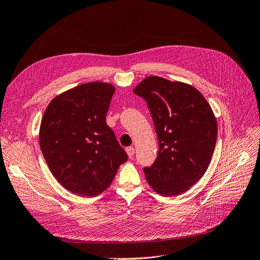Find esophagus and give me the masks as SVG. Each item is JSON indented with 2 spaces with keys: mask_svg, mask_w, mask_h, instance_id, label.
<instances>
[{
  "mask_svg": "<svg viewBox=\"0 0 260 260\" xmlns=\"http://www.w3.org/2000/svg\"><path fill=\"white\" fill-rule=\"evenodd\" d=\"M126 152H127L128 157L132 158L134 156V154H135V149H134L133 147H127L126 148Z\"/></svg>",
  "mask_w": 260,
  "mask_h": 260,
  "instance_id": "obj_1",
  "label": "esophagus"
}]
</instances>
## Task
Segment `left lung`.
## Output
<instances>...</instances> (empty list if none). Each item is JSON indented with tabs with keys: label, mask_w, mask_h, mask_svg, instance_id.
<instances>
[{
	"label": "left lung",
	"mask_w": 260,
	"mask_h": 260,
	"mask_svg": "<svg viewBox=\"0 0 260 260\" xmlns=\"http://www.w3.org/2000/svg\"><path fill=\"white\" fill-rule=\"evenodd\" d=\"M134 94L147 103L158 141L155 161L142 169L146 179L161 196H178L211 163L217 139L212 108L193 86L158 77L140 82Z\"/></svg>",
	"instance_id": "1"
}]
</instances>
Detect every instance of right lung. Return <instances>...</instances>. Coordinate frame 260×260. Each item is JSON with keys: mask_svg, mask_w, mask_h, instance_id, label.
I'll list each match as a JSON object with an SVG mask.
<instances>
[{"mask_svg": "<svg viewBox=\"0 0 260 260\" xmlns=\"http://www.w3.org/2000/svg\"><path fill=\"white\" fill-rule=\"evenodd\" d=\"M113 93L108 83H86L54 98L44 112L42 153L54 177L72 193H102L127 161V153L106 122Z\"/></svg>", "mask_w": 260, "mask_h": 260, "instance_id": "1", "label": "right lung"}]
</instances>
